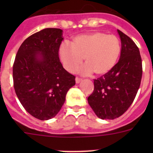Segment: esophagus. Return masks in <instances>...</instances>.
Here are the masks:
<instances>
[{
	"label": "esophagus",
	"mask_w": 153,
	"mask_h": 153,
	"mask_svg": "<svg viewBox=\"0 0 153 153\" xmlns=\"http://www.w3.org/2000/svg\"><path fill=\"white\" fill-rule=\"evenodd\" d=\"M75 80H76V83H79L81 81H82V79H81V78H79V77H76Z\"/></svg>",
	"instance_id": "1"
}]
</instances>
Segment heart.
Here are the masks:
<instances>
[{
    "instance_id": "b5f03b06",
    "label": "heart",
    "mask_w": 153,
    "mask_h": 153,
    "mask_svg": "<svg viewBox=\"0 0 153 153\" xmlns=\"http://www.w3.org/2000/svg\"><path fill=\"white\" fill-rule=\"evenodd\" d=\"M121 52V44L115 35L101 32L76 36L72 42L65 41L59 50L60 60L67 71L75 73L83 62L86 64L80 69L83 74L94 73L102 75L117 64Z\"/></svg>"
}]
</instances>
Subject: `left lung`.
Masks as SVG:
<instances>
[{
  "label": "left lung",
  "instance_id": "1",
  "mask_svg": "<svg viewBox=\"0 0 153 153\" xmlns=\"http://www.w3.org/2000/svg\"><path fill=\"white\" fill-rule=\"evenodd\" d=\"M121 40L118 63L110 71L94 79L88 103L102 120L122 116L134 100L141 83L143 66L140 50L133 40L117 30Z\"/></svg>",
  "mask_w": 153,
  "mask_h": 153
}]
</instances>
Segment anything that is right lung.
<instances>
[{"label": "right lung", "instance_id": "add662e5", "mask_svg": "<svg viewBox=\"0 0 153 153\" xmlns=\"http://www.w3.org/2000/svg\"><path fill=\"white\" fill-rule=\"evenodd\" d=\"M63 30L46 28L22 43L13 66L14 90L31 116L40 120L54 117L61 109L75 76L63 67L59 49Z\"/></svg>", "mask_w": 153, "mask_h": 153}]
</instances>
